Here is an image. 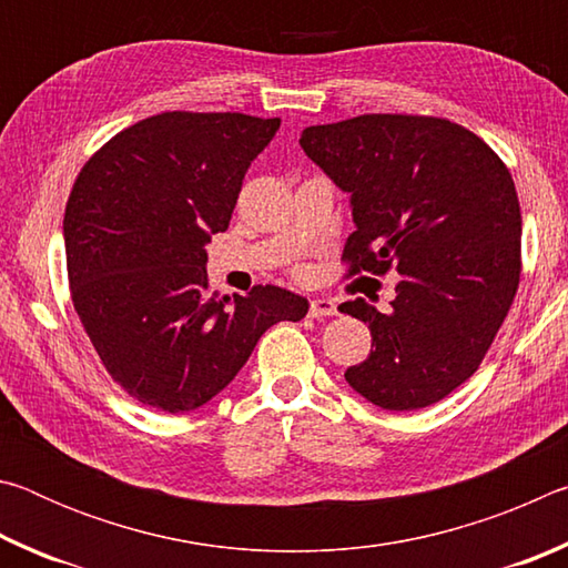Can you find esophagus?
<instances>
[{
    "instance_id": "obj_1",
    "label": "esophagus",
    "mask_w": 568,
    "mask_h": 568,
    "mask_svg": "<svg viewBox=\"0 0 568 568\" xmlns=\"http://www.w3.org/2000/svg\"><path fill=\"white\" fill-rule=\"evenodd\" d=\"M311 318H331V315H338V305H335L331 297H315L311 301Z\"/></svg>"
}]
</instances>
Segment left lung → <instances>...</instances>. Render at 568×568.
<instances>
[{
	"mask_svg": "<svg viewBox=\"0 0 568 568\" xmlns=\"http://www.w3.org/2000/svg\"><path fill=\"white\" fill-rule=\"evenodd\" d=\"M301 148L351 195V275H400L390 311L355 297L373 351L345 371L373 406L416 410L474 376L521 277V207L501 158L456 122L361 114L315 124Z\"/></svg>",
	"mask_w": 568,
	"mask_h": 568,
	"instance_id": "obj_1",
	"label": "left lung"
}]
</instances>
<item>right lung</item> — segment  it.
Returning a JSON list of instances; mask_svg holds the SVG:
<instances>
[{"mask_svg":"<svg viewBox=\"0 0 568 568\" xmlns=\"http://www.w3.org/2000/svg\"><path fill=\"white\" fill-rule=\"evenodd\" d=\"M281 120L162 112L88 160L64 210L72 303L114 383L142 406L213 400L271 325L305 318L277 285L207 291L210 237L225 233L245 172Z\"/></svg>","mask_w":568,"mask_h":568,"instance_id":"right-lung-1","label":"right lung"}]
</instances>
